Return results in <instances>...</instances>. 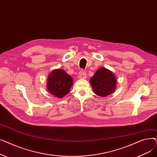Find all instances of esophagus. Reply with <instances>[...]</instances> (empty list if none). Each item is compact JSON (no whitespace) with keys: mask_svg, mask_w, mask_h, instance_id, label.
Segmentation results:
<instances>
[{"mask_svg":"<svg viewBox=\"0 0 157 157\" xmlns=\"http://www.w3.org/2000/svg\"><path fill=\"white\" fill-rule=\"evenodd\" d=\"M86 78V75L85 72L83 71H81L78 74V78L79 79H85Z\"/></svg>","mask_w":157,"mask_h":157,"instance_id":"34e87169","label":"esophagus"}]
</instances>
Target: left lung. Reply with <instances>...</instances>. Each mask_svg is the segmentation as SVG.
Segmentation results:
<instances>
[{"mask_svg": "<svg viewBox=\"0 0 157 157\" xmlns=\"http://www.w3.org/2000/svg\"><path fill=\"white\" fill-rule=\"evenodd\" d=\"M90 83L96 95L104 97L116 90L117 80L111 71L101 67L90 79Z\"/></svg>", "mask_w": 157, "mask_h": 157, "instance_id": "8db88e82", "label": "left lung"}]
</instances>
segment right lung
I'll use <instances>...</instances> for the list:
<instances>
[{
    "mask_svg": "<svg viewBox=\"0 0 157 157\" xmlns=\"http://www.w3.org/2000/svg\"><path fill=\"white\" fill-rule=\"evenodd\" d=\"M46 85L49 93L55 97L61 98L70 92L73 80L64 70L57 69L49 74Z\"/></svg>",
    "mask_w": 157,
    "mask_h": 157,
    "instance_id": "right-lung-1",
    "label": "right lung"
}]
</instances>
